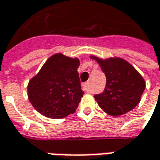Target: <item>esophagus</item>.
Instances as JSON below:
<instances>
[{"label":"esophagus","mask_w":160,"mask_h":160,"mask_svg":"<svg viewBox=\"0 0 160 160\" xmlns=\"http://www.w3.org/2000/svg\"><path fill=\"white\" fill-rule=\"evenodd\" d=\"M81 89L85 92H89V87H88V83H84L81 85Z\"/></svg>","instance_id":"obj_1"}]
</instances>
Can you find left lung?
Instances as JSON below:
<instances>
[{"instance_id":"left-lung-1","label":"left lung","mask_w":160,"mask_h":160,"mask_svg":"<svg viewBox=\"0 0 160 160\" xmlns=\"http://www.w3.org/2000/svg\"><path fill=\"white\" fill-rule=\"evenodd\" d=\"M105 72L106 88L94 95L99 107L107 114L118 117L132 110L140 101L146 82L132 65L119 57L100 59L91 55Z\"/></svg>"}]
</instances>
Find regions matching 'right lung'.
Listing matches in <instances>:
<instances>
[{
	"mask_svg": "<svg viewBox=\"0 0 160 160\" xmlns=\"http://www.w3.org/2000/svg\"><path fill=\"white\" fill-rule=\"evenodd\" d=\"M79 67L78 58L61 53L49 57L28 85V97L34 109L50 119H62L76 111L84 94Z\"/></svg>",
	"mask_w": 160,
	"mask_h": 160,
	"instance_id": "obj_1",
	"label": "right lung"
}]
</instances>
